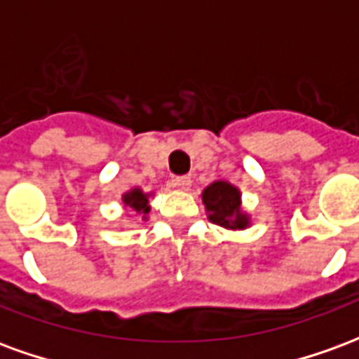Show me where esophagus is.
I'll list each match as a JSON object with an SVG mask.
<instances>
[{
  "instance_id": "34e87169",
  "label": "esophagus",
  "mask_w": 359,
  "mask_h": 359,
  "mask_svg": "<svg viewBox=\"0 0 359 359\" xmlns=\"http://www.w3.org/2000/svg\"><path fill=\"white\" fill-rule=\"evenodd\" d=\"M172 187L179 188V190H190V187H192V179H190V177H175V179H172Z\"/></svg>"
}]
</instances>
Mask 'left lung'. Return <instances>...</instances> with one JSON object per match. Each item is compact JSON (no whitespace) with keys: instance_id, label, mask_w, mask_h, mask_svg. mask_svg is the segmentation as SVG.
<instances>
[{"instance_id":"1","label":"left lung","mask_w":359,"mask_h":359,"mask_svg":"<svg viewBox=\"0 0 359 359\" xmlns=\"http://www.w3.org/2000/svg\"><path fill=\"white\" fill-rule=\"evenodd\" d=\"M205 210L210 211V221L225 229H244L248 217L241 211V192L229 182H213L203 190Z\"/></svg>"}]
</instances>
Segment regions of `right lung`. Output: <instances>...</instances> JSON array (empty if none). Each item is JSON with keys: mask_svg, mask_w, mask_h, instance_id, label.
<instances>
[{"mask_svg": "<svg viewBox=\"0 0 359 359\" xmlns=\"http://www.w3.org/2000/svg\"><path fill=\"white\" fill-rule=\"evenodd\" d=\"M123 202H125L126 205H130V208L138 211V213H148L149 211L148 196L144 194V192H140L138 188L133 190V192H128V194L123 198Z\"/></svg>", "mask_w": 359, "mask_h": 359, "instance_id": "obj_1", "label": "right lung"}]
</instances>
